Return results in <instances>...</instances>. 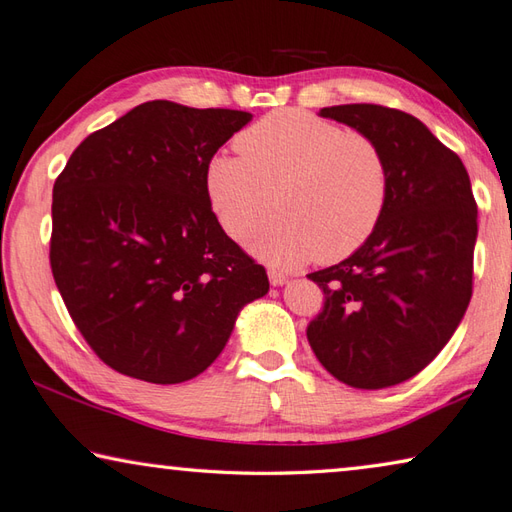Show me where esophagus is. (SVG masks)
Returning <instances> with one entry per match:
<instances>
[{
  "instance_id": "1",
  "label": "esophagus",
  "mask_w": 512,
  "mask_h": 512,
  "mask_svg": "<svg viewBox=\"0 0 512 512\" xmlns=\"http://www.w3.org/2000/svg\"><path fill=\"white\" fill-rule=\"evenodd\" d=\"M268 279L273 286H284L288 281V277L284 273H279V270H268Z\"/></svg>"
}]
</instances>
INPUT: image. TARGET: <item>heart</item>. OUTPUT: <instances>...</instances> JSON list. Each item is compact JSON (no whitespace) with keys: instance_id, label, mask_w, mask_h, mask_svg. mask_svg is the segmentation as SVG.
<instances>
[{"instance_id":"b5f03b06","label":"heart","mask_w":512,"mask_h":512,"mask_svg":"<svg viewBox=\"0 0 512 512\" xmlns=\"http://www.w3.org/2000/svg\"><path fill=\"white\" fill-rule=\"evenodd\" d=\"M239 156H215L206 193L224 233L244 239L279 206L255 253L281 266L354 255L383 220L391 173L383 149L361 132L303 110H277L235 138Z\"/></svg>"}]
</instances>
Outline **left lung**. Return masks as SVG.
<instances>
[{
    "instance_id": "1",
    "label": "left lung",
    "mask_w": 512,
    "mask_h": 512,
    "mask_svg": "<svg viewBox=\"0 0 512 512\" xmlns=\"http://www.w3.org/2000/svg\"><path fill=\"white\" fill-rule=\"evenodd\" d=\"M319 114L376 140L391 193L365 246L308 275L325 295L308 341L341 383L383 389L422 372L469 308L477 204L458 154L416 116L372 103Z\"/></svg>"
}]
</instances>
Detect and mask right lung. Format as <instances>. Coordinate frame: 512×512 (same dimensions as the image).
<instances>
[{
  "label": "right lung",
  "instance_id": "add662e5",
  "mask_svg": "<svg viewBox=\"0 0 512 512\" xmlns=\"http://www.w3.org/2000/svg\"><path fill=\"white\" fill-rule=\"evenodd\" d=\"M253 114L147 101L74 149L52 189L50 266L83 339L156 385L202 374L268 292L217 222L206 167Z\"/></svg>",
  "mask_w": 512,
  "mask_h": 512
}]
</instances>
